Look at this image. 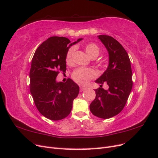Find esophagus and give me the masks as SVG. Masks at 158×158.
I'll use <instances>...</instances> for the list:
<instances>
[{
  "label": "esophagus",
  "instance_id": "esophagus-1",
  "mask_svg": "<svg viewBox=\"0 0 158 158\" xmlns=\"http://www.w3.org/2000/svg\"><path fill=\"white\" fill-rule=\"evenodd\" d=\"M86 89L85 88V87H84V86H80V90L81 91V92H82V91H84V90H85Z\"/></svg>",
  "mask_w": 158,
  "mask_h": 158
}]
</instances>
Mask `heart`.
Here are the masks:
<instances>
[{
    "instance_id": "heart-1",
    "label": "heart",
    "mask_w": 158,
    "mask_h": 158,
    "mask_svg": "<svg viewBox=\"0 0 158 158\" xmlns=\"http://www.w3.org/2000/svg\"><path fill=\"white\" fill-rule=\"evenodd\" d=\"M76 47L75 46L70 47L65 55V61L68 64H70L73 61V54L75 51ZM85 50L89 56L91 58L97 57L100 50L98 46L94 43H89L85 46ZM96 73L95 71L90 68H79L76 69L72 74V77L73 80L79 84H86L89 82V81L96 77Z\"/></svg>"
}]
</instances>
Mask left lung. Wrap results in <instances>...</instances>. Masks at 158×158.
Wrapping results in <instances>:
<instances>
[{"mask_svg": "<svg viewBox=\"0 0 158 158\" xmlns=\"http://www.w3.org/2000/svg\"><path fill=\"white\" fill-rule=\"evenodd\" d=\"M109 54L108 68L95 81L100 85L94 90L96 98L90 104L92 114L102 119H108L119 114L125 107L133 87L131 61L126 50L117 40L108 35H98ZM107 83L108 90L102 88Z\"/></svg>", "mask_w": 158, "mask_h": 158, "instance_id": "obj_1", "label": "left lung"}]
</instances>
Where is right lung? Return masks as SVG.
<instances>
[{
	"mask_svg": "<svg viewBox=\"0 0 158 158\" xmlns=\"http://www.w3.org/2000/svg\"><path fill=\"white\" fill-rule=\"evenodd\" d=\"M64 37H51L35 51L29 72L30 92L37 110L45 118L58 121L71 112L73 101L79 92V86L68 79L65 83L57 82L60 71L65 72V55L72 45Z\"/></svg>",
	"mask_w": 158,
	"mask_h": 158,
	"instance_id": "1",
	"label": "right lung"
}]
</instances>
